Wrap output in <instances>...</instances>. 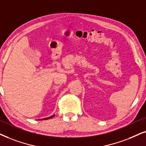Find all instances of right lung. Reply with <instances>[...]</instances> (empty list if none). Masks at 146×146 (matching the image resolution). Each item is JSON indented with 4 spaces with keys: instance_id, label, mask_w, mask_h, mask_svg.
Returning a JSON list of instances; mask_svg holds the SVG:
<instances>
[{
    "instance_id": "add662e5",
    "label": "right lung",
    "mask_w": 146,
    "mask_h": 146,
    "mask_svg": "<svg viewBox=\"0 0 146 146\" xmlns=\"http://www.w3.org/2000/svg\"><path fill=\"white\" fill-rule=\"evenodd\" d=\"M54 116H55V114H53V115H52V116H50V117H49L44 118V119H38V120H39V121H42V120H47V119H52V118L54 117Z\"/></svg>"
}]
</instances>
